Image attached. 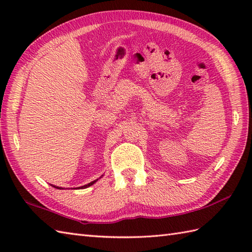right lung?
<instances>
[{
  "instance_id": "add662e5",
  "label": "right lung",
  "mask_w": 252,
  "mask_h": 252,
  "mask_svg": "<svg viewBox=\"0 0 252 252\" xmlns=\"http://www.w3.org/2000/svg\"><path fill=\"white\" fill-rule=\"evenodd\" d=\"M95 182L96 181H93V182H91V183H89V184H87V185H84V186H82L81 187V189H87V187H89V186H91V185H93L94 183H95ZM55 187V189H60V187H57V186H54Z\"/></svg>"
}]
</instances>
